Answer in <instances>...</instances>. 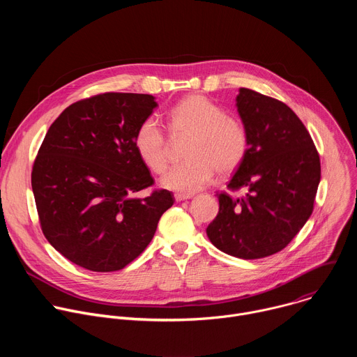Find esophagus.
<instances>
[{"mask_svg":"<svg viewBox=\"0 0 357 357\" xmlns=\"http://www.w3.org/2000/svg\"><path fill=\"white\" fill-rule=\"evenodd\" d=\"M190 197H192L190 195H183V193H175V200H176V202L188 200V199H190Z\"/></svg>","mask_w":357,"mask_h":357,"instance_id":"obj_1","label":"esophagus"}]
</instances>
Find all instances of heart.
<instances>
[{
    "label": "heart",
    "instance_id": "b5f03b06",
    "mask_svg": "<svg viewBox=\"0 0 357 357\" xmlns=\"http://www.w3.org/2000/svg\"><path fill=\"white\" fill-rule=\"evenodd\" d=\"M167 123L172 137L186 138L182 151L185 161L161 179L167 189L195 193L211 182L215 171L220 176L234 172L247 154L248 134L243 121L225 114L205 96L190 94L178 101L168 112ZM134 148L151 172H165L167 138L155 119L148 117L137 127Z\"/></svg>",
    "mask_w": 357,
    "mask_h": 357
}]
</instances>
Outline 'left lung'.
<instances>
[{
  "mask_svg": "<svg viewBox=\"0 0 357 357\" xmlns=\"http://www.w3.org/2000/svg\"><path fill=\"white\" fill-rule=\"evenodd\" d=\"M236 106L248 148L227 188L245 195L218 193L219 213L206 233L229 256L254 260L281 251L307 223L321 161L308 130L282 101L241 87Z\"/></svg>",
  "mask_w": 357,
  "mask_h": 357,
  "instance_id": "8db88e82",
  "label": "left lung"
}]
</instances>
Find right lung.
I'll return each instance as SVG.
<instances>
[{
	"label": "right lung",
	"instance_id": "add662e5",
	"mask_svg": "<svg viewBox=\"0 0 357 357\" xmlns=\"http://www.w3.org/2000/svg\"><path fill=\"white\" fill-rule=\"evenodd\" d=\"M155 97L103 93L70 105L49 127L32 168L42 231L63 257L90 271H119L135 260L174 205L154 185L134 132Z\"/></svg>",
	"mask_w": 357,
	"mask_h": 357
}]
</instances>
